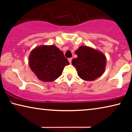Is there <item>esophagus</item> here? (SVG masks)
Returning <instances> with one entry per match:
<instances>
[{
  "label": "esophagus",
  "instance_id": "esophagus-1",
  "mask_svg": "<svg viewBox=\"0 0 132 132\" xmlns=\"http://www.w3.org/2000/svg\"><path fill=\"white\" fill-rule=\"evenodd\" d=\"M68 61H69V62H70V64H71V61H72V58H71V57H70V58H68Z\"/></svg>",
  "mask_w": 132,
  "mask_h": 132
}]
</instances>
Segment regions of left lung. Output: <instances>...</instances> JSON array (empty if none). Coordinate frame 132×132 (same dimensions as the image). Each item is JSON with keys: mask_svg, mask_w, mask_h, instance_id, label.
<instances>
[{"mask_svg": "<svg viewBox=\"0 0 132 132\" xmlns=\"http://www.w3.org/2000/svg\"><path fill=\"white\" fill-rule=\"evenodd\" d=\"M76 58L72 60V65L80 78L93 81L101 76L105 71L106 57L99 50L91 47L81 46L76 50Z\"/></svg>", "mask_w": 132, "mask_h": 132, "instance_id": "1", "label": "left lung"}]
</instances>
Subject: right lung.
Here are the masks:
<instances>
[{
  "instance_id": "right-lung-1",
  "label": "right lung",
  "mask_w": 132,
  "mask_h": 132,
  "mask_svg": "<svg viewBox=\"0 0 132 132\" xmlns=\"http://www.w3.org/2000/svg\"><path fill=\"white\" fill-rule=\"evenodd\" d=\"M69 65L63 52L55 45H41L30 52L29 65L37 78L43 82H53Z\"/></svg>"
}]
</instances>
